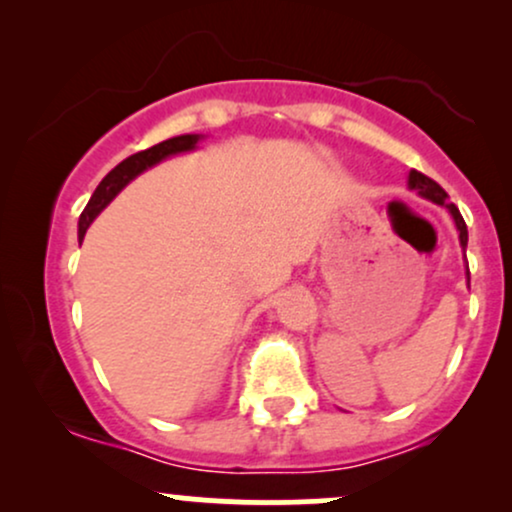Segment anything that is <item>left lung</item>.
<instances>
[{"mask_svg": "<svg viewBox=\"0 0 512 512\" xmlns=\"http://www.w3.org/2000/svg\"><path fill=\"white\" fill-rule=\"evenodd\" d=\"M409 187L411 190H419L421 197L431 199V202H436V204H445V207L450 209L452 219H455V223H457V231H460L462 248H467V223H464L460 209H457L455 204H448V192H445L436 180H431L428 175L419 173V170H411L409 173Z\"/></svg>", "mask_w": 512, "mask_h": 512, "instance_id": "obj_1", "label": "left lung"}]
</instances>
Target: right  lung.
<instances>
[{
  "mask_svg": "<svg viewBox=\"0 0 512 512\" xmlns=\"http://www.w3.org/2000/svg\"><path fill=\"white\" fill-rule=\"evenodd\" d=\"M197 142H199V134H182V137L166 139V142L151 146V149L137 151V154L125 158L120 166H115L113 170H110V173L101 180V185L96 187V192H93L91 199H88L86 209L81 211V216H79V240H84L86 228L91 226V221L96 219V216L101 214V211L108 207L110 202H113V197L122 190V187L127 185L129 180L137 178L142 170L156 166V163L163 161L166 156H173V154H180V151L195 149Z\"/></svg>",
  "mask_w": 512,
  "mask_h": 512,
  "instance_id": "add662e5",
  "label": "right lung"
}]
</instances>
